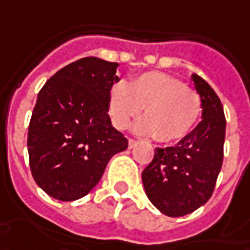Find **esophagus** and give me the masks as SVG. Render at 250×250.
I'll return each instance as SVG.
<instances>
[{
	"label": "esophagus",
	"mask_w": 250,
	"mask_h": 250,
	"mask_svg": "<svg viewBox=\"0 0 250 250\" xmlns=\"http://www.w3.org/2000/svg\"><path fill=\"white\" fill-rule=\"evenodd\" d=\"M137 144H138V141H135V140H131V138H130V140H128V148H130V149H133Z\"/></svg>",
	"instance_id": "esophagus-1"
}]
</instances>
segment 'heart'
<instances>
[{
	"label": "heart",
	"instance_id": "heart-1",
	"mask_svg": "<svg viewBox=\"0 0 250 250\" xmlns=\"http://www.w3.org/2000/svg\"><path fill=\"white\" fill-rule=\"evenodd\" d=\"M109 115L115 127L125 130L144 108L145 116L133 125L141 135H156L160 142L184 138L202 115V99L192 88L170 74L148 72L109 90Z\"/></svg>",
	"mask_w": 250,
	"mask_h": 250
}]
</instances>
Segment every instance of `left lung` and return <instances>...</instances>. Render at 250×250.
I'll list each match as a JSON object with an SVG mask.
<instances>
[{
	"label": "left lung",
	"instance_id": "8db88e82",
	"mask_svg": "<svg viewBox=\"0 0 250 250\" xmlns=\"http://www.w3.org/2000/svg\"><path fill=\"white\" fill-rule=\"evenodd\" d=\"M191 80L202 99V120L177 145L156 148L142 171L148 199L168 217L189 214L208 202L223 165L226 117L221 101L202 77L194 73Z\"/></svg>",
	"mask_w": 250,
	"mask_h": 250
}]
</instances>
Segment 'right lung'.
I'll return each instance as SVG.
<instances>
[{"mask_svg": "<svg viewBox=\"0 0 250 250\" xmlns=\"http://www.w3.org/2000/svg\"><path fill=\"white\" fill-rule=\"evenodd\" d=\"M116 62L83 58L56 72L37 97L27 151L40 188L58 201L80 199L98 184L109 160L128 141L112 125L109 90Z\"/></svg>", "mask_w": 250, "mask_h": 250, "instance_id": "obj_1", "label": "right lung"}]
</instances>
